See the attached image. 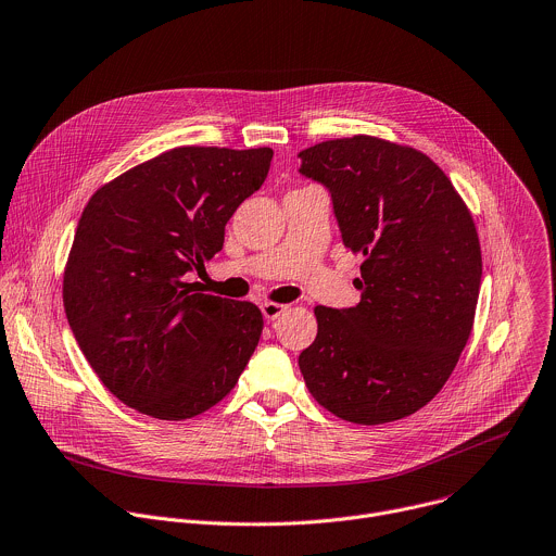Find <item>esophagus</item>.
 I'll use <instances>...</instances> for the list:
<instances>
[{
	"label": "esophagus",
	"instance_id": "obj_1",
	"mask_svg": "<svg viewBox=\"0 0 556 556\" xmlns=\"http://www.w3.org/2000/svg\"><path fill=\"white\" fill-rule=\"evenodd\" d=\"M286 309H288V305H283V303H273V301L262 303V314L266 320H277Z\"/></svg>",
	"mask_w": 556,
	"mask_h": 556
}]
</instances>
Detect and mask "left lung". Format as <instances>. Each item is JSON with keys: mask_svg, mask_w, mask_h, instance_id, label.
<instances>
[{"mask_svg": "<svg viewBox=\"0 0 556 556\" xmlns=\"http://www.w3.org/2000/svg\"><path fill=\"white\" fill-rule=\"evenodd\" d=\"M299 172L331 194L342 244L362 253L355 307L316 305L299 368L336 417L378 426L424 408L471 333L482 255L473 218L424 152L378 137L299 152Z\"/></svg>", "mask_w": 556, "mask_h": 556, "instance_id": "8db88e82", "label": "left lung"}]
</instances>
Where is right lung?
<instances>
[{"mask_svg": "<svg viewBox=\"0 0 556 556\" xmlns=\"http://www.w3.org/2000/svg\"><path fill=\"white\" fill-rule=\"evenodd\" d=\"M270 148L167 150L87 203L63 279L74 338L126 406L180 421L238 384L264 327L249 301L194 292L188 275L225 242V225L262 188Z\"/></svg>", "mask_w": 556, "mask_h": 556, "instance_id": "add662e5", "label": "right lung"}]
</instances>
